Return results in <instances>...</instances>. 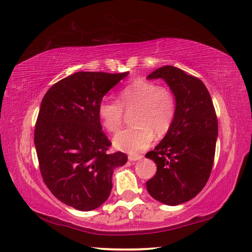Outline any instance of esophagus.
Returning <instances> with one entry per match:
<instances>
[{"label": "esophagus", "mask_w": 252, "mask_h": 252, "mask_svg": "<svg viewBox=\"0 0 252 252\" xmlns=\"http://www.w3.org/2000/svg\"><path fill=\"white\" fill-rule=\"evenodd\" d=\"M143 156H141V155H129L130 161H138V160H141Z\"/></svg>", "instance_id": "34e87169"}]
</instances>
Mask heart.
<instances>
[{"label": "heart", "instance_id": "1", "mask_svg": "<svg viewBox=\"0 0 252 252\" xmlns=\"http://www.w3.org/2000/svg\"><path fill=\"white\" fill-rule=\"evenodd\" d=\"M131 114L132 126L114 137L117 149L131 155L141 153L151 145L154 135L162 137L170 131L176 115V97L164 85L145 80H135L121 89L118 101L103 99L97 107L101 126L109 133L122 126L125 111Z\"/></svg>", "mask_w": 252, "mask_h": 252}]
</instances>
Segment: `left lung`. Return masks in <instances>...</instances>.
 <instances>
[{
  "instance_id": "8db88e82",
  "label": "left lung",
  "mask_w": 252,
  "mask_h": 252,
  "mask_svg": "<svg viewBox=\"0 0 252 252\" xmlns=\"http://www.w3.org/2000/svg\"><path fill=\"white\" fill-rule=\"evenodd\" d=\"M147 78L168 83L176 97V115L162 141L146 154L157 164L146 187L156 200L176 206L194 198L210 178L218 118L211 96L198 78L173 66L159 68Z\"/></svg>"
}]
</instances>
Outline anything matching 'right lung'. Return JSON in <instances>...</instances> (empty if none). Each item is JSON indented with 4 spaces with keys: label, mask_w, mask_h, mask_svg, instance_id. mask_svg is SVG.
I'll return each instance as SVG.
<instances>
[{
    "label": "right lung",
    "mask_w": 252,
    "mask_h": 252,
    "mask_svg": "<svg viewBox=\"0 0 252 252\" xmlns=\"http://www.w3.org/2000/svg\"><path fill=\"white\" fill-rule=\"evenodd\" d=\"M123 73L79 71L63 78L42 99L34 130L40 172L57 199L80 211L108 199L114 169L126 164L101 131L98 104Z\"/></svg>",
    "instance_id": "obj_1"
}]
</instances>
